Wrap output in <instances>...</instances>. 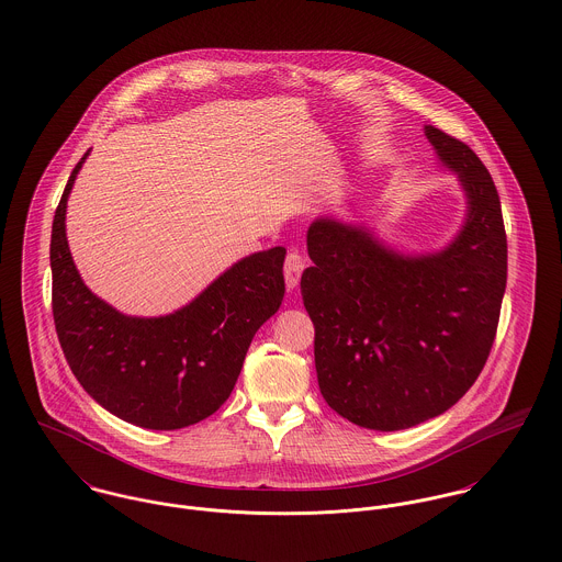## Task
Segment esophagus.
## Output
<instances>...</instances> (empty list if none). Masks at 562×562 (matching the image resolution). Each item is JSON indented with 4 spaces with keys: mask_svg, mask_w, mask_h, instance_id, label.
Instances as JSON below:
<instances>
[{
    "mask_svg": "<svg viewBox=\"0 0 562 562\" xmlns=\"http://www.w3.org/2000/svg\"><path fill=\"white\" fill-rule=\"evenodd\" d=\"M304 267H306V258L297 250H291L286 254V260H284V280H286V286L289 289H295L300 284V278L304 273Z\"/></svg>",
    "mask_w": 562,
    "mask_h": 562,
    "instance_id": "esophagus-1",
    "label": "esophagus"
}]
</instances>
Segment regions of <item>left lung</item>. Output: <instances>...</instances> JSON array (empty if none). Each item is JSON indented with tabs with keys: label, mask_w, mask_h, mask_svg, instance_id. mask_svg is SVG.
Returning a JSON list of instances; mask_svg holds the SVG:
<instances>
[{
	"label": "left lung",
	"mask_w": 562,
	"mask_h": 562,
	"mask_svg": "<svg viewBox=\"0 0 562 562\" xmlns=\"http://www.w3.org/2000/svg\"><path fill=\"white\" fill-rule=\"evenodd\" d=\"M459 175L468 220L446 250L401 256L364 228L316 220L302 276L327 405L358 427L398 431L450 409L483 371L506 289L498 189L476 153L425 126Z\"/></svg>",
	"instance_id": "1"
}]
</instances>
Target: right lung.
<instances>
[{"instance_id":"add662e5","label":"right lung","mask_w":562,"mask_h":562,"mask_svg":"<svg viewBox=\"0 0 562 562\" xmlns=\"http://www.w3.org/2000/svg\"><path fill=\"white\" fill-rule=\"evenodd\" d=\"M86 155L52 228V308L64 358L83 390L121 420L155 431L195 425L226 403L254 334L280 308L286 250L246 256L175 314L125 316L83 284L66 244V200Z\"/></svg>"}]
</instances>
